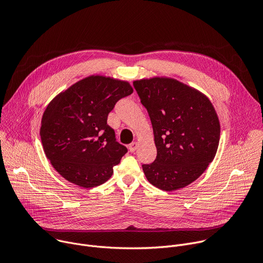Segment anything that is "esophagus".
Wrapping results in <instances>:
<instances>
[{
  "label": "esophagus",
  "instance_id": "esophagus-1",
  "mask_svg": "<svg viewBox=\"0 0 263 263\" xmlns=\"http://www.w3.org/2000/svg\"><path fill=\"white\" fill-rule=\"evenodd\" d=\"M137 142H132V143H130L129 144V151L131 152V153H133V152H135L136 151V148H137Z\"/></svg>",
  "mask_w": 263,
  "mask_h": 263
}]
</instances>
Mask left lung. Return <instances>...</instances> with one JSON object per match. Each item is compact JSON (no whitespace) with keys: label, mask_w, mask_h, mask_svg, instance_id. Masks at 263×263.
I'll return each instance as SVG.
<instances>
[{"label":"left lung","mask_w":263,"mask_h":263,"mask_svg":"<svg viewBox=\"0 0 263 263\" xmlns=\"http://www.w3.org/2000/svg\"><path fill=\"white\" fill-rule=\"evenodd\" d=\"M133 86L153 126L156 159L142 164L147 181L172 192L197 180L213 160L220 127L211 102L177 80L153 78Z\"/></svg>","instance_id":"left-lung-1"}]
</instances>
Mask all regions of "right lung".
Instances as JSON below:
<instances>
[{
  "label": "right lung",
  "mask_w": 263,
  "mask_h": 263,
  "mask_svg": "<svg viewBox=\"0 0 263 263\" xmlns=\"http://www.w3.org/2000/svg\"><path fill=\"white\" fill-rule=\"evenodd\" d=\"M132 92L128 82L90 76L48 105L42 120V142L47 158L64 179L91 189L112 176L128 149L117 141L107 118Z\"/></svg>",
  "instance_id": "add662e5"
}]
</instances>
